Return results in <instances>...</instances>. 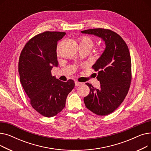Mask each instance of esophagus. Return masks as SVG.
<instances>
[{
  "instance_id": "obj_1",
  "label": "esophagus",
  "mask_w": 151,
  "mask_h": 151,
  "mask_svg": "<svg viewBox=\"0 0 151 151\" xmlns=\"http://www.w3.org/2000/svg\"><path fill=\"white\" fill-rule=\"evenodd\" d=\"M75 83V86H81V85H82V84H83V83L78 82V81H76Z\"/></svg>"
}]
</instances>
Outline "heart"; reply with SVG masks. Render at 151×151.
I'll list each match as a JSON object with an SVG mask.
<instances>
[{
    "label": "heart",
    "mask_w": 151,
    "mask_h": 151,
    "mask_svg": "<svg viewBox=\"0 0 151 151\" xmlns=\"http://www.w3.org/2000/svg\"><path fill=\"white\" fill-rule=\"evenodd\" d=\"M79 46L80 47H88L91 50L93 46V41L91 38L83 35L79 38Z\"/></svg>",
    "instance_id": "1"
}]
</instances>
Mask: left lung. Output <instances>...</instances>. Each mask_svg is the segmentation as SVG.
Segmentation results:
<instances>
[{"label": "left lung", "mask_w": 151, "mask_h": 151, "mask_svg": "<svg viewBox=\"0 0 151 151\" xmlns=\"http://www.w3.org/2000/svg\"><path fill=\"white\" fill-rule=\"evenodd\" d=\"M81 33L100 37L105 43V51L92 66L98 71L97 79L100 88L96 89L86 83L90 92L84 98V102L93 113L106 116L122 104L130 88L132 63L129 47L119 35L109 29H88Z\"/></svg>", "instance_id": "1"}]
</instances>
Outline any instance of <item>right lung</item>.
Here are the masks:
<instances>
[{"label": "right lung", "mask_w": 151, "mask_h": 151, "mask_svg": "<svg viewBox=\"0 0 151 151\" xmlns=\"http://www.w3.org/2000/svg\"><path fill=\"white\" fill-rule=\"evenodd\" d=\"M65 34L50 31L39 34L29 40L19 56L18 71L22 88L32 108L47 117L64 108L67 97L75 87L73 80L63 82L51 75L53 67L58 66V42Z\"/></svg>", "instance_id": "1"}]
</instances>
